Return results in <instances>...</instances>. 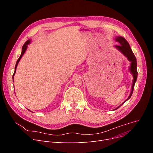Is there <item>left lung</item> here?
I'll use <instances>...</instances> for the list:
<instances>
[{"label":"left lung","instance_id":"1","mask_svg":"<svg viewBox=\"0 0 153 153\" xmlns=\"http://www.w3.org/2000/svg\"><path fill=\"white\" fill-rule=\"evenodd\" d=\"M115 40L119 43V45L114 46L115 48L118 50L122 54H123L127 58V59L131 62L130 67H129V70H130L131 74L133 76V82H132V85L131 87V92L130 95H129V96L126 100V101H124L121 105H120L119 107L116 108L114 109V110H117V108H119L124 102H126L127 100H128L129 99L131 98V97L132 95L133 91L134 89V86H135V82L137 79V76H138L137 68V59H136V57H135L134 53L132 52V51L131 48V46H130V45H129L128 43L124 37H121V36L116 37Z\"/></svg>","mask_w":153,"mask_h":153}]
</instances>
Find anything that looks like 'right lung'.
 <instances>
[{
  "label": "right lung",
  "instance_id": "obj_1",
  "mask_svg": "<svg viewBox=\"0 0 153 153\" xmlns=\"http://www.w3.org/2000/svg\"><path fill=\"white\" fill-rule=\"evenodd\" d=\"M30 42H31V40H27V41L26 42V43L24 44V45L22 46L21 54V55H20V56H19V59H18V61H16V65H15V72H14V74H13V78H14L15 74V73H16V70L17 65H18V63H19V61H20V59H21V57H22V56L24 55L25 53L26 52V50H27V45H28L29 44H30ZM29 110V111H30L29 110Z\"/></svg>",
  "mask_w": 153,
  "mask_h": 153
}]
</instances>
